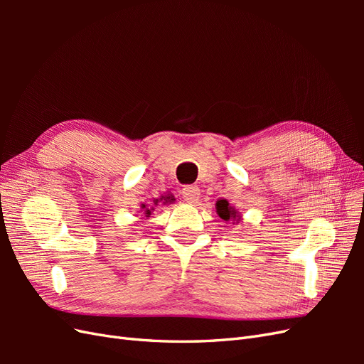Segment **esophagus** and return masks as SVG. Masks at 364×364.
I'll list each match as a JSON object with an SVG mask.
<instances>
[{"mask_svg": "<svg viewBox=\"0 0 364 364\" xmlns=\"http://www.w3.org/2000/svg\"><path fill=\"white\" fill-rule=\"evenodd\" d=\"M182 197H183L185 202L196 203L197 200H199V197H200L199 186H196V185H186L185 188L182 190Z\"/></svg>", "mask_w": 364, "mask_h": 364, "instance_id": "obj_1", "label": "esophagus"}]
</instances>
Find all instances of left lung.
Returning <instances> with one entry per match:
<instances>
[{"instance_id":"left-lung-1","label":"left lung","mask_w":364,"mask_h":364,"mask_svg":"<svg viewBox=\"0 0 364 364\" xmlns=\"http://www.w3.org/2000/svg\"><path fill=\"white\" fill-rule=\"evenodd\" d=\"M215 209H217V214L220 218H223L225 222H230V220H234V222L238 223L240 215L238 211L235 208H232L229 205V202L226 199H220L215 203Z\"/></svg>"}]
</instances>
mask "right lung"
I'll use <instances>...</instances> for the list:
<instances>
[{
  "instance_id": "1",
  "label": "right lung",
  "mask_w": 364,
  "mask_h": 364,
  "mask_svg": "<svg viewBox=\"0 0 364 364\" xmlns=\"http://www.w3.org/2000/svg\"><path fill=\"white\" fill-rule=\"evenodd\" d=\"M174 202V197L171 196V194H167V196H161L159 199H155L153 200V203H155V206H158V203H162V205H168V203H173ZM142 209H144V214H146V217H150V214H151V211H155V208H147L146 205H142L141 206Z\"/></svg>"
}]
</instances>
